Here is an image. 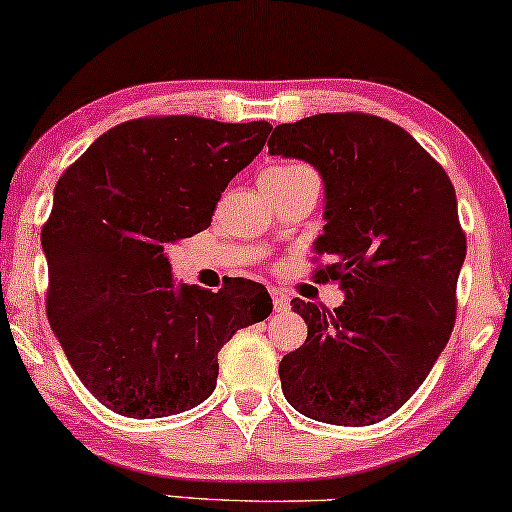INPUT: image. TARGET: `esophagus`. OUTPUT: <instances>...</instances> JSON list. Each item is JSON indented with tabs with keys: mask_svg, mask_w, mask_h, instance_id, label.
<instances>
[{
	"mask_svg": "<svg viewBox=\"0 0 512 512\" xmlns=\"http://www.w3.org/2000/svg\"><path fill=\"white\" fill-rule=\"evenodd\" d=\"M270 296H272V308H275V313H287V310L291 308V305H289V296L284 294V291L272 289Z\"/></svg>",
	"mask_w": 512,
	"mask_h": 512,
	"instance_id": "esophagus-1",
	"label": "esophagus"
}]
</instances>
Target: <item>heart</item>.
<instances>
[{
    "mask_svg": "<svg viewBox=\"0 0 512 512\" xmlns=\"http://www.w3.org/2000/svg\"><path fill=\"white\" fill-rule=\"evenodd\" d=\"M303 174H313L308 167H301V164H280V167H270L261 176V181H275V183H287L294 181V178Z\"/></svg>",
    "mask_w": 512,
    "mask_h": 512,
    "instance_id": "1",
    "label": "heart"
}]
</instances>
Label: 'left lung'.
Masks as SVG:
<instances>
[{"label": "left lung", "instance_id": "8db88e82", "mask_svg": "<svg viewBox=\"0 0 512 512\" xmlns=\"http://www.w3.org/2000/svg\"><path fill=\"white\" fill-rule=\"evenodd\" d=\"M270 155L313 164L324 181V232L343 305L294 298L308 338L280 362L287 402L334 426H371L395 414L426 381L456 320L466 235L444 169L411 134L362 112H327L280 124Z\"/></svg>", "mask_w": 512, "mask_h": 512}]
</instances>
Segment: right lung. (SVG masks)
Returning a JSON list of instances; mask_svg holds the SVG:
<instances>
[{"label": "right lung", "instance_id": "1", "mask_svg": "<svg viewBox=\"0 0 512 512\" xmlns=\"http://www.w3.org/2000/svg\"><path fill=\"white\" fill-rule=\"evenodd\" d=\"M268 122L171 115L117 124L58 178L42 249L46 315L79 381L129 418L214 393L218 350L272 298L235 277L216 294L171 280L167 247L211 225L221 192L263 150Z\"/></svg>", "mask_w": 512, "mask_h": 512}]
</instances>
